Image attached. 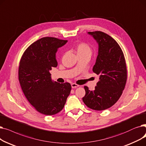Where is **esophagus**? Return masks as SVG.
<instances>
[{
    "label": "esophagus",
    "mask_w": 146,
    "mask_h": 146,
    "mask_svg": "<svg viewBox=\"0 0 146 146\" xmlns=\"http://www.w3.org/2000/svg\"><path fill=\"white\" fill-rule=\"evenodd\" d=\"M71 87L72 88H77L79 87V85L75 84V83H72V84H71Z\"/></svg>",
    "instance_id": "1"
}]
</instances>
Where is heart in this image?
Masks as SVG:
<instances>
[{
  "label": "heart",
  "mask_w": 146,
  "mask_h": 146,
  "mask_svg": "<svg viewBox=\"0 0 146 146\" xmlns=\"http://www.w3.org/2000/svg\"><path fill=\"white\" fill-rule=\"evenodd\" d=\"M75 52L78 56H90L92 53V48L87 43L85 42H80L76 45L74 47Z\"/></svg>",
  "instance_id": "obj_1"
}]
</instances>
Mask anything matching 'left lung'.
I'll return each mask as SVG.
<instances>
[{
	"label": "left lung",
	"instance_id": "8db88e82",
	"mask_svg": "<svg viewBox=\"0 0 146 146\" xmlns=\"http://www.w3.org/2000/svg\"><path fill=\"white\" fill-rule=\"evenodd\" d=\"M88 34L99 44L93 71L99 75V81L93 91L84 86L82 101L90 109L103 110L112 107L122 94L127 80L126 62L120 46L112 37L100 31Z\"/></svg>",
	"mask_w": 146,
	"mask_h": 146
}]
</instances>
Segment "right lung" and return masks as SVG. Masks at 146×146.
Listing matches in <instances>:
<instances>
[{
    "instance_id": "add662e5",
    "label": "right lung",
    "mask_w": 146,
    "mask_h": 146,
    "mask_svg": "<svg viewBox=\"0 0 146 146\" xmlns=\"http://www.w3.org/2000/svg\"><path fill=\"white\" fill-rule=\"evenodd\" d=\"M67 40L43 37L31 44L19 62L18 80L23 92L38 112L53 115L63 109L71 86L69 82H53L50 70L56 67L55 54Z\"/></svg>"
}]
</instances>
